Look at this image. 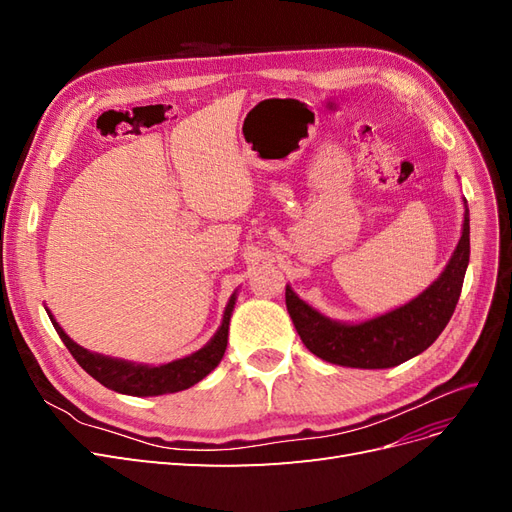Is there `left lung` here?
Returning <instances> with one entry per match:
<instances>
[{
    "mask_svg": "<svg viewBox=\"0 0 512 512\" xmlns=\"http://www.w3.org/2000/svg\"><path fill=\"white\" fill-rule=\"evenodd\" d=\"M461 239L436 282L391 312L361 322L333 320L286 286V307L301 342L322 361L356 369H386L427 350L451 320L470 262V211L463 200Z\"/></svg>",
    "mask_w": 512,
    "mask_h": 512,
    "instance_id": "8db88e82",
    "label": "left lung"
}]
</instances>
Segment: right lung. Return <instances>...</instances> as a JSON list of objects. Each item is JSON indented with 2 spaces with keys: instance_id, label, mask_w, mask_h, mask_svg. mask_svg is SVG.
I'll use <instances>...</instances> for the list:
<instances>
[{
  "instance_id": "add662e5",
  "label": "right lung",
  "mask_w": 512,
  "mask_h": 512,
  "mask_svg": "<svg viewBox=\"0 0 512 512\" xmlns=\"http://www.w3.org/2000/svg\"><path fill=\"white\" fill-rule=\"evenodd\" d=\"M235 303H237V290L232 292V297L228 299L220 329L215 331V335L209 339V342L200 350L183 356V359L170 361L164 365L132 363L126 359H115V356L91 352L76 344L74 339H70V335L59 327V322L53 318L49 309H46V314H49L57 335L61 337V342L66 344L76 363H79L91 378H96L100 384L106 386V389L123 393V395L156 397V395L190 389V386L209 376L211 371L220 365L228 344V327H230V316H232V309H235Z\"/></svg>"
}]
</instances>
